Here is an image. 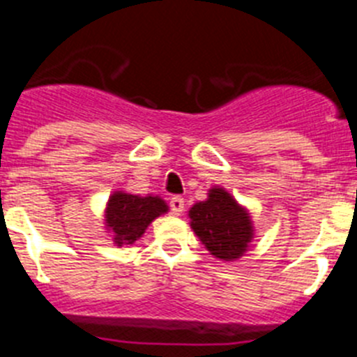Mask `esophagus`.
I'll return each mask as SVG.
<instances>
[{"mask_svg":"<svg viewBox=\"0 0 357 357\" xmlns=\"http://www.w3.org/2000/svg\"><path fill=\"white\" fill-rule=\"evenodd\" d=\"M169 206H172L173 214H176V216H181V214L184 213V198H182V197H173L172 200H169Z\"/></svg>","mask_w":357,"mask_h":357,"instance_id":"1","label":"esophagus"}]
</instances>
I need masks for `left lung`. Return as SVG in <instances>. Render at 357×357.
<instances>
[{
    "instance_id": "obj_1",
    "label": "left lung",
    "mask_w": 357,
    "mask_h": 357,
    "mask_svg": "<svg viewBox=\"0 0 357 357\" xmlns=\"http://www.w3.org/2000/svg\"><path fill=\"white\" fill-rule=\"evenodd\" d=\"M188 216L202 245L220 261L239 259L254 239V222L247 207L220 185L211 188L206 200L197 202Z\"/></svg>"
}]
</instances>
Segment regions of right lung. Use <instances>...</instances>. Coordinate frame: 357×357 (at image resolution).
<instances>
[{
	"label": "right lung",
	"mask_w": 357,
	"mask_h": 357,
	"mask_svg": "<svg viewBox=\"0 0 357 357\" xmlns=\"http://www.w3.org/2000/svg\"><path fill=\"white\" fill-rule=\"evenodd\" d=\"M168 204L160 197H139L114 191L105 206V229L112 234L116 247L132 245L146 232L155 218L168 213Z\"/></svg>",
	"instance_id": "add662e5"
}]
</instances>
